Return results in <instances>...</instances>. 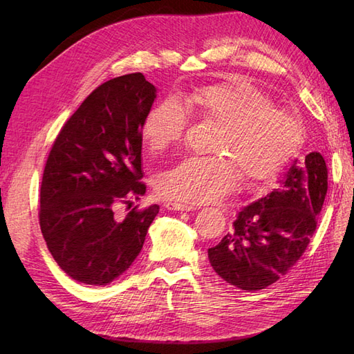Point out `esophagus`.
Segmentation results:
<instances>
[{"instance_id": "34e87169", "label": "esophagus", "mask_w": 354, "mask_h": 354, "mask_svg": "<svg viewBox=\"0 0 354 354\" xmlns=\"http://www.w3.org/2000/svg\"><path fill=\"white\" fill-rule=\"evenodd\" d=\"M164 207L169 211H194L196 207L194 205H186V203H178V202H165Z\"/></svg>"}]
</instances>
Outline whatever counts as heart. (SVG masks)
<instances>
[{"instance_id":"b5f03b06","label":"heart","mask_w":354,"mask_h":354,"mask_svg":"<svg viewBox=\"0 0 354 354\" xmlns=\"http://www.w3.org/2000/svg\"><path fill=\"white\" fill-rule=\"evenodd\" d=\"M186 108L202 121L218 127L209 151L217 156L186 158L160 173V195L189 205L208 203L227 195L246 181H267L281 173L301 142L298 118L274 109L273 102L255 85L234 80L187 93ZM187 112L177 99H165L147 112L142 134L153 152L177 145L187 127Z\"/></svg>"}]
</instances>
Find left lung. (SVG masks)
<instances>
[{
  "mask_svg": "<svg viewBox=\"0 0 354 354\" xmlns=\"http://www.w3.org/2000/svg\"><path fill=\"white\" fill-rule=\"evenodd\" d=\"M328 190V169L319 152L297 158L277 186L238 211L233 227L208 250L212 269L243 291L274 283L298 261L316 230Z\"/></svg>",
  "mask_w": 354,
  "mask_h": 354,
  "instance_id": "obj_1",
  "label": "left lung"
}]
</instances>
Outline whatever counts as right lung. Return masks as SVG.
Returning <instances> with one entry per match:
<instances>
[{"label": "right lung", "instance_id": "1", "mask_svg": "<svg viewBox=\"0 0 354 354\" xmlns=\"http://www.w3.org/2000/svg\"><path fill=\"white\" fill-rule=\"evenodd\" d=\"M156 99L143 73H128L95 88L62 128L41 183L39 226L60 269L85 285H108L140 254L158 205L115 207L140 199L142 127Z\"/></svg>", "mask_w": 354, "mask_h": 354}]
</instances>
